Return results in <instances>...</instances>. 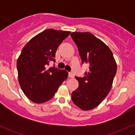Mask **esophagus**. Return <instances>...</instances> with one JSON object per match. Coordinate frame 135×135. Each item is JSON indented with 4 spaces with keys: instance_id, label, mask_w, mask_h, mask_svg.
<instances>
[{
    "instance_id": "esophagus-1",
    "label": "esophagus",
    "mask_w": 135,
    "mask_h": 135,
    "mask_svg": "<svg viewBox=\"0 0 135 135\" xmlns=\"http://www.w3.org/2000/svg\"><path fill=\"white\" fill-rule=\"evenodd\" d=\"M69 77L70 78H74V74L73 73H69Z\"/></svg>"
}]
</instances>
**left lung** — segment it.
I'll return each mask as SVG.
<instances>
[{
  "label": "left lung",
  "mask_w": 135,
  "mask_h": 135,
  "mask_svg": "<svg viewBox=\"0 0 135 135\" xmlns=\"http://www.w3.org/2000/svg\"><path fill=\"white\" fill-rule=\"evenodd\" d=\"M82 63L89 70L83 78L77 77L79 87L72 93L73 103L83 110L99 106L109 93L117 71V65L110 49L90 32H72Z\"/></svg>",
  "instance_id": "obj_1"
}]
</instances>
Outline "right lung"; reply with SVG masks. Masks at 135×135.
<instances>
[{"mask_svg":"<svg viewBox=\"0 0 135 135\" xmlns=\"http://www.w3.org/2000/svg\"><path fill=\"white\" fill-rule=\"evenodd\" d=\"M70 31L49 28L36 35L24 46L17 61L18 80L21 89L35 103H43L54 96L69 73L57 68H47L55 62L58 46Z\"/></svg>","mask_w":135,"mask_h":135,"instance_id":"1","label":"right lung"}]
</instances>
